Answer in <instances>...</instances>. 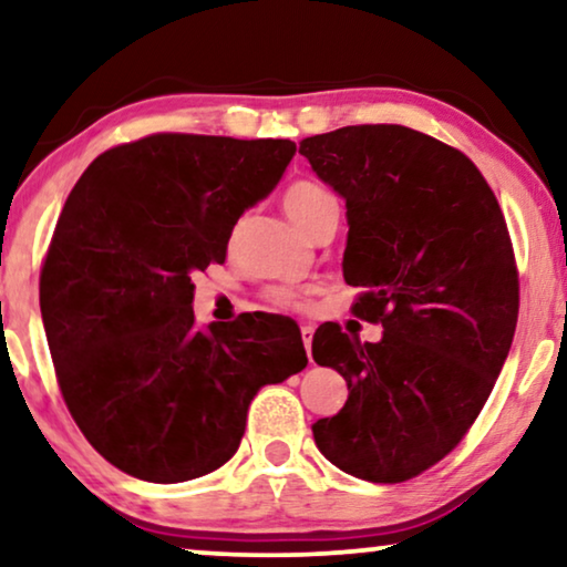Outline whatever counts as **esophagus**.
<instances>
[{"label": "esophagus", "mask_w": 567, "mask_h": 567, "mask_svg": "<svg viewBox=\"0 0 567 567\" xmlns=\"http://www.w3.org/2000/svg\"><path fill=\"white\" fill-rule=\"evenodd\" d=\"M312 336H315L312 324H301V340H305V348H307L309 361H312Z\"/></svg>", "instance_id": "esophagus-1"}]
</instances>
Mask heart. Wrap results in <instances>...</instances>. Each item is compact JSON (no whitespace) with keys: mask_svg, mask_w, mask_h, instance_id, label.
Here are the masks:
<instances>
[{"mask_svg":"<svg viewBox=\"0 0 567 567\" xmlns=\"http://www.w3.org/2000/svg\"><path fill=\"white\" fill-rule=\"evenodd\" d=\"M330 204H336L332 193L328 188H322L320 183H312V181L291 183L284 193L286 214H289V219L297 224L299 229H307L309 221H312L315 216ZM268 299L274 301L276 307H284V309L305 307V293H301L299 289H291V286L274 289L268 293Z\"/></svg>","mask_w":567,"mask_h":567,"instance_id":"b5f03b06","label":"heart"}]
</instances>
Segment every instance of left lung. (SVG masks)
<instances>
[{
  "label": "left lung",
  "instance_id": "obj_1",
  "mask_svg": "<svg viewBox=\"0 0 567 567\" xmlns=\"http://www.w3.org/2000/svg\"><path fill=\"white\" fill-rule=\"evenodd\" d=\"M299 152L346 200L353 315L384 328L379 343L338 324L315 332V361L348 384L340 413L312 425L315 444L348 475L405 483L460 444L511 351L506 219L470 157L408 126H346Z\"/></svg>",
  "mask_w": 567,
  "mask_h": 567
}]
</instances>
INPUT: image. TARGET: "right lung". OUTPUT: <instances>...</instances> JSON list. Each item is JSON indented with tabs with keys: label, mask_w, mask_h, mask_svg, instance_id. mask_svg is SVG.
Wrapping results in <instances>:
<instances>
[{
	"label": "right lung",
	"mask_w": 567,
	"mask_h": 567,
	"mask_svg": "<svg viewBox=\"0 0 567 567\" xmlns=\"http://www.w3.org/2000/svg\"><path fill=\"white\" fill-rule=\"evenodd\" d=\"M289 138L152 134L84 169L41 270V315L69 413L113 467L185 483L235 456L260 386L307 367L297 322L198 328L190 276L281 181Z\"/></svg>",
	"instance_id": "add662e5"
}]
</instances>
